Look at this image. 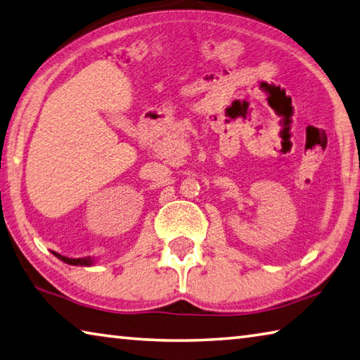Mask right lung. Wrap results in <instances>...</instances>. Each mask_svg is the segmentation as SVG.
Listing matches in <instances>:
<instances>
[{
  "instance_id": "right-lung-1",
  "label": "right lung",
  "mask_w": 360,
  "mask_h": 360,
  "mask_svg": "<svg viewBox=\"0 0 360 360\" xmlns=\"http://www.w3.org/2000/svg\"><path fill=\"white\" fill-rule=\"evenodd\" d=\"M53 255L58 257L60 261H63V262H66V264H71V266H93V259L91 257H79V259H72V257H66V256H61V255H58V253H55L53 251Z\"/></svg>"
}]
</instances>
